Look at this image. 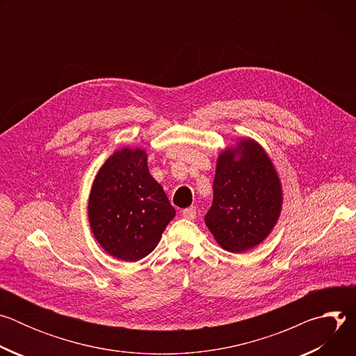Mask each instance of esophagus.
I'll return each instance as SVG.
<instances>
[{
  "mask_svg": "<svg viewBox=\"0 0 356 356\" xmlns=\"http://www.w3.org/2000/svg\"><path fill=\"white\" fill-rule=\"evenodd\" d=\"M195 214H197V211H195L194 207H188V209H184V210L181 211V216H183L186 220H194V218H195Z\"/></svg>",
  "mask_w": 356,
  "mask_h": 356,
  "instance_id": "esophagus-1",
  "label": "esophagus"
}]
</instances>
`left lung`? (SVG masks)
Returning <instances> with one entry per match:
<instances>
[{"label": "left lung", "instance_id": "1", "mask_svg": "<svg viewBox=\"0 0 356 356\" xmlns=\"http://www.w3.org/2000/svg\"><path fill=\"white\" fill-rule=\"evenodd\" d=\"M213 190L204 220L222 249L239 253L266 239L279 220L283 195L277 172L258 142L242 138L221 152Z\"/></svg>", "mask_w": 356, "mask_h": 356}]
</instances>
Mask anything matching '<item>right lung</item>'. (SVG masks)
<instances>
[{
	"instance_id": "1",
	"label": "right lung",
	"mask_w": 356,
	"mask_h": 356,
	"mask_svg": "<svg viewBox=\"0 0 356 356\" xmlns=\"http://www.w3.org/2000/svg\"><path fill=\"white\" fill-rule=\"evenodd\" d=\"M175 216L162 186L149 173L143 149L117 150L98 170L88 220L97 242L115 259L147 257Z\"/></svg>"
}]
</instances>
